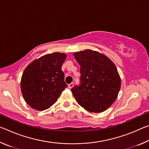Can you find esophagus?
<instances>
[{
	"mask_svg": "<svg viewBox=\"0 0 149 149\" xmlns=\"http://www.w3.org/2000/svg\"><path fill=\"white\" fill-rule=\"evenodd\" d=\"M73 87H74V84H73V83H71V84L68 85V88H69V89H72Z\"/></svg>",
	"mask_w": 149,
	"mask_h": 149,
	"instance_id": "obj_1",
	"label": "esophagus"
}]
</instances>
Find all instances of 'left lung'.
Listing matches in <instances>:
<instances>
[{
    "mask_svg": "<svg viewBox=\"0 0 149 149\" xmlns=\"http://www.w3.org/2000/svg\"><path fill=\"white\" fill-rule=\"evenodd\" d=\"M80 65V85L71 89L81 107L90 112L108 109L116 99L121 79L114 63L104 54L90 49L76 52Z\"/></svg>",
    "mask_w": 149,
    "mask_h": 149,
    "instance_id": "obj_1",
    "label": "left lung"
}]
</instances>
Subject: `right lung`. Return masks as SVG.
Instances as JSON below:
<instances>
[{
	"label": "right lung",
	"mask_w": 149,
	"mask_h": 149,
	"mask_svg": "<svg viewBox=\"0 0 149 149\" xmlns=\"http://www.w3.org/2000/svg\"><path fill=\"white\" fill-rule=\"evenodd\" d=\"M66 54L60 52L44 55L27 65L22 76L21 91L29 107L42 111L57 101L68 87L62 65Z\"/></svg>",
	"instance_id": "1"
}]
</instances>
